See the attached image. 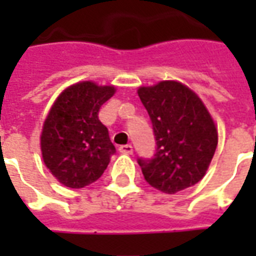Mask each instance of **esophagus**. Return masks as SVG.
Here are the masks:
<instances>
[{
    "label": "esophagus",
    "instance_id": "obj_1",
    "mask_svg": "<svg viewBox=\"0 0 256 256\" xmlns=\"http://www.w3.org/2000/svg\"><path fill=\"white\" fill-rule=\"evenodd\" d=\"M119 152H120V154H124V155H132V154H133V146L130 144L122 145V146H119Z\"/></svg>",
    "mask_w": 256,
    "mask_h": 256
}]
</instances>
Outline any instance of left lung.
Wrapping results in <instances>:
<instances>
[{
	"mask_svg": "<svg viewBox=\"0 0 256 256\" xmlns=\"http://www.w3.org/2000/svg\"><path fill=\"white\" fill-rule=\"evenodd\" d=\"M150 115L156 150L138 164L150 186L167 194L198 184L208 168L218 133L207 108L192 90L174 80L140 88Z\"/></svg>",
	"mask_w": 256,
	"mask_h": 256,
	"instance_id": "1",
	"label": "left lung"
}]
</instances>
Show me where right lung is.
<instances>
[{
    "mask_svg": "<svg viewBox=\"0 0 256 256\" xmlns=\"http://www.w3.org/2000/svg\"><path fill=\"white\" fill-rule=\"evenodd\" d=\"M115 93L114 86L80 82L54 101L44 123L42 158L58 182L79 189L97 181L116 152L108 128L100 122L101 106Z\"/></svg>",
    "mask_w": 256,
    "mask_h": 256,
    "instance_id": "obj_1",
    "label": "right lung"
}]
</instances>
